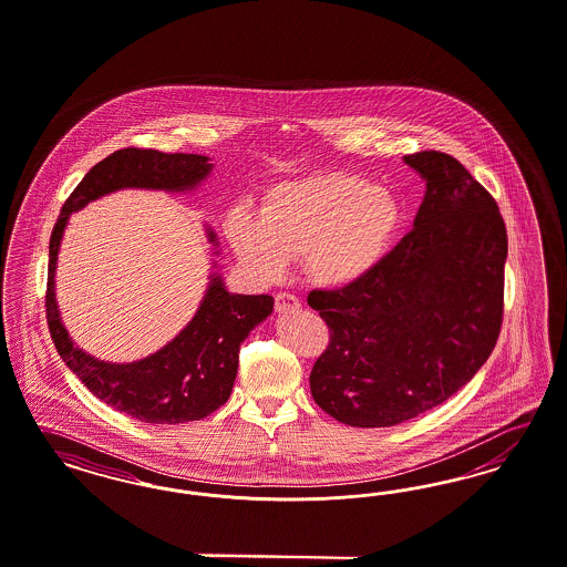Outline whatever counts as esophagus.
Masks as SVG:
<instances>
[{"mask_svg": "<svg viewBox=\"0 0 567 567\" xmlns=\"http://www.w3.org/2000/svg\"><path fill=\"white\" fill-rule=\"evenodd\" d=\"M300 307L298 298L290 292H277L275 293V311L277 313H290L296 311Z\"/></svg>", "mask_w": 567, "mask_h": 567, "instance_id": "esophagus-1", "label": "esophagus"}]
</instances>
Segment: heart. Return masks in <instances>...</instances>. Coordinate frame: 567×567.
<instances>
[{
    "mask_svg": "<svg viewBox=\"0 0 567 567\" xmlns=\"http://www.w3.org/2000/svg\"><path fill=\"white\" fill-rule=\"evenodd\" d=\"M401 210L395 195L351 174H317L265 190L256 216L233 210L225 233L254 274L277 277L288 256L326 288L370 274L391 248Z\"/></svg>",
    "mask_w": 567,
    "mask_h": 567,
    "instance_id": "obj_1",
    "label": "heart"
}]
</instances>
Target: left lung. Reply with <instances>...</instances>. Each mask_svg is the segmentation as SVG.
<instances>
[{"label": "left lung", "instance_id": "obj_1", "mask_svg": "<svg viewBox=\"0 0 567 567\" xmlns=\"http://www.w3.org/2000/svg\"><path fill=\"white\" fill-rule=\"evenodd\" d=\"M426 181L414 229L355 284L313 290L330 330L315 403L351 426H395L452 398L501 336L506 227L496 199L441 151L403 157Z\"/></svg>", "mask_w": 567, "mask_h": 567}]
</instances>
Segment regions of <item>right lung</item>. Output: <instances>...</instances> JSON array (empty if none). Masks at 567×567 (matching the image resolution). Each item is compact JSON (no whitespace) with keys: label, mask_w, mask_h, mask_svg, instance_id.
<instances>
[{"label":"right lung","mask_w":567,"mask_h":567,"mask_svg":"<svg viewBox=\"0 0 567 567\" xmlns=\"http://www.w3.org/2000/svg\"><path fill=\"white\" fill-rule=\"evenodd\" d=\"M210 168L204 155L120 148L90 169L66 197L50 235L45 319L52 342L66 368L84 382L94 398L143 422L178 424L206 419L216 412L231 395L239 344L256 323L271 315L274 298L269 293H229L220 277H214L189 326L162 351L124 365L105 363L85 355L64 330L54 300L56 254L69 214L84 208L87 202L124 187L190 189Z\"/></svg>","instance_id":"right-lung-1"}]
</instances>
